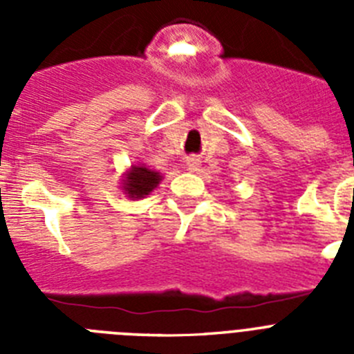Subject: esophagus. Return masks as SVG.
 <instances>
[{
    "mask_svg": "<svg viewBox=\"0 0 354 354\" xmlns=\"http://www.w3.org/2000/svg\"><path fill=\"white\" fill-rule=\"evenodd\" d=\"M186 167L189 168V170H192V171H196V170H198V168H200V161H198V158H195V156H193V158H187Z\"/></svg>",
    "mask_w": 354,
    "mask_h": 354,
    "instance_id": "esophagus-1",
    "label": "esophagus"
}]
</instances>
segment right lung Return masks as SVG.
Segmentation results:
<instances>
[{
  "mask_svg": "<svg viewBox=\"0 0 354 354\" xmlns=\"http://www.w3.org/2000/svg\"><path fill=\"white\" fill-rule=\"evenodd\" d=\"M126 177L122 180V189L129 198H143V196L150 195L152 189L158 187V184L161 183V174L159 171L150 170V168L143 167H131L129 171H126Z\"/></svg>",
  "mask_w": 354,
  "mask_h": 354,
  "instance_id": "1",
  "label": "right lung"
}]
</instances>
